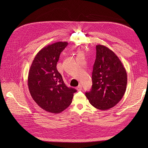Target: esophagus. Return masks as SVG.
<instances>
[{
  "label": "esophagus",
  "mask_w": 148,
  "mask_h": 148,
  "mask_svg": "<svg viewBox=\"0 0 148 148\" xmlns=\"http://www.w3.org/2000/svg\"><path fill=\"white\" fill-rule=\"evenodd\" d=\"M76 89L78 90V91H80V90H82V85H79L78 87H76Z\"/></svg>",
  "instance_id": "34e87169"
}]
</instances>
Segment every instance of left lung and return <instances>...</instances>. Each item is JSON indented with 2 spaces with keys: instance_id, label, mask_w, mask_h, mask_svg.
<instances>
[{
  "instance_id": "obj_1",
  "label": "left lung",
  "mask_w": 148,
  "mask_h": 148,
  "mask_svg": "<svg viewBox=\"0 0 148 148\" xmlns=\"http://www.w3.org/2000/svg\"><path fill=\"white\" fill-rule=\"evenodd\" d=\"M127 82L126 71L115 53L104 45H96L92 88L86 92L90 103L101 110L112 108L123 97Z\"/></svg>"
}]
</instances>
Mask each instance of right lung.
I'll return each mask as SVG.
<instances>
[{
    "mask_svg": "<svg viewBox=\"0 0 148 148\" xmlns=\"http://www.w3.org/2000/svg\"><path fill=\"white\" fill-rule=\"evenodd\" d=\"M67 45V42H57L42 48L28 73V84L32 99L41 108L52 113H60L66 109L77 91L66 86L57 69L60 53Z\"/></svg>",
    "mask_w": 148,
    "mask_h": 148,
    "instance_id": "right-lung-1",
    "label": "right lung"
}]
</instances>
